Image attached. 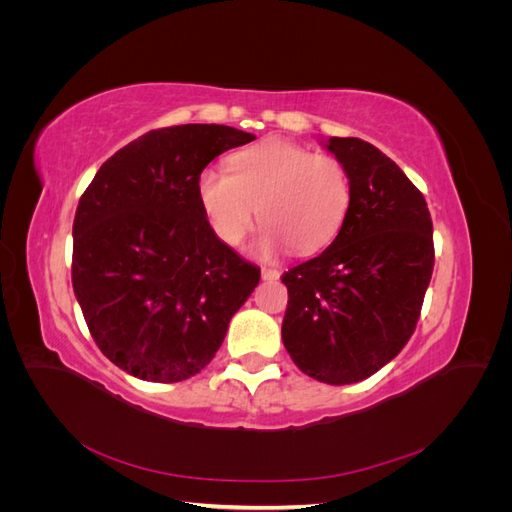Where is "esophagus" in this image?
Instances as JSON below:
<instances>
[{
	"label": "esophagus",
	"instance_id": "obj_1",
	"mask_svg": "<svg viewBox=\"0 0 512 512\" xmlns=\"http://www.w3.org/2000/svg\"><path fill=\"white\" fill-rule=\"evenodd\" d=\"M260 275H262V280H265V282H275V280H280L282 273L277 269H262Z\"/></svg>",
	"mask_w": 512,
	"mask_h": 512
}]
</instances>
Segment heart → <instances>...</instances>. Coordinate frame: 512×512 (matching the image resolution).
Here are the masks:
<instances>
[{"instance_id":"1","label":"heart","mask_w":512,"mask_h":512,"mask_svg":"<svg viewBox=\"0 0 512 512\" xmlns=\"http://www.w3.org/2000/svg\"><path fill=\"white\" fill-rule=\"evenodd\" d=\"M196 198L213 235L230 247L241 243L258 211L262 226L252 243L256 256H273L284 247L294 254H316L348 218L352 181L337 158L269 138L237 151L228 170H200Z\"/></svg>"}]
</instances>
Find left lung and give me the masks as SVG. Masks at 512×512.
<instances>
[{"label":"left lung","instance_id":"left-lung-1","mask_svg":"<svg viewBox=\"0 0 512 512\" xmlns=\"http://www.w3.org/2000/svg\"><path fill=\"white\" fill-rule=\"evenodd\" d=\"M320 145L348 168L352 203L333 243L282 282L284 346L303 374L352 384L408 344L433 271V226L423 194L361 138Z\"/></svg>","mask_w":512,"mask_h":512}]
</instances>
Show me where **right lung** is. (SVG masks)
<instances>
[{
	"label": "right lung",
	"instance_id": "obj_1",
	"mask_svg": "<svg viewBox=\"0 0 512 512\" xmlns=\"http://www.w3.org/2000/svg\"><path fill=\"white\" fill-rule=\"evenodd\" d=\"M254 134L215 123L151 130L119 149L79 200L72 286L91 337L119 369L181 382L220 350L260 271L213 235L196 177Z\"/></svg>",
	"mask_w": 512,
	"mask_h": 512
}]
</instances>
